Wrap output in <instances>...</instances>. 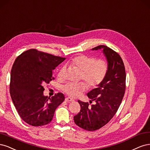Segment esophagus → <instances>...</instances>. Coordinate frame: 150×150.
I'll use <instances>...</instances> for the list:
<instances>
[{
    "label": "esophagus",
    "instance_id": "obj_1",
    "mask_svg": "<svg viewBox=\"0 0 150 150\" xmlns=\"http://www.w3.org/2000/svg\"><path fill=\"white\" fill-rule=\"evenodd\" d=\"M65 101H74V100L73 98H70V97H67V98H65Z\"/></svg>",
    "mask_w": 150,
    "mask_h": 150
}]
</instances>
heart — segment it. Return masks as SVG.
I'll return each mask as SVG.
<instances>
[{"mask_svg":"<svg viewBox=\"0 0 150 150\" xmlns=\"http://www.w3.org/2000/svg\"><path fill=\"white\" fill-rule=\"evenodd\" d=\"M70 64L74 68L82 72L81 79L84 80L91 88L96 87L103 81L108 70V63L105 60H96L94 57L84 55L74 57L71 60ZM65 70V67L60 69L58 73L59 78H63ZM87 84L85 82L69 83L63 86L62 90L72 97H76L87 90Z\"/></svg>","mask_w":150,"mask_h":150,"instance_id":"obj_1","label":"heart"}]
</instances>
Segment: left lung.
Listing matches in <instances>:
<instances>
[{"instance_id": "1", "label": "left lung", "mask_w": 150, "mask_h": 150, "mask_svg": "<svg viewBox=\"0 0 150 150\" xmlns=\"http://www.w3.org/2000/svg\"><path fill=\"white\" fill-rule=\"evenodd\" d=\"M103 49L108 70L105 79L87 93L90 103L78 100L80 112L74 117L75 124L87 131H95L108 123L122 103L126 88V72L122 58L118 53L105 45H99L91 50Z\"/></svg>"}]
</instances>
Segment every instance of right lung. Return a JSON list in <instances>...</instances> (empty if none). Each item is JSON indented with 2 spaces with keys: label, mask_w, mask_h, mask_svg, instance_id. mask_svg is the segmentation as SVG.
<instances>
[{
  "label": "right lung",
  "mask_w": 150,
  "mask_h": 150,
  "mask_svg": "<svg viewBox=\"0 0 150 150\" xmlns=\"http://www.w3.org/2000/svg\"><path fill=\"white\" fill-rule=\"evenodd\" d=\"M65 58L29 49L14 62L11 73L10 93L21 118L28 125L39 127L49 123L65 96L58 93L51 98L43 95V85L54 79L52 71Z\"/></svg>",
  "instance_id": "1"
}]
</instances>
